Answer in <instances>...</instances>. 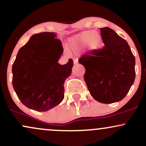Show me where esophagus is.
I'll use <instances>...</instances> for the list:
<instances>
[{
    "instance_id": "esophagus-1",
    "label": "esophagus",
    "mask_w": 146,
    "mask_h": 146,
    "mask_svg": "<svg viewBox=\"0 0 146 146\" xmlns=\"http://www.w3.org/2000/svg\"><path fill=\"white\" fill-rule=\"evenodd\" d=\"M73 62H74L75 64H77L78 63V59H77V58H75V59H73Z\"/></svg>"
}]
</instances>
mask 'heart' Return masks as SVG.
Segmentation results:
<instances>
[{"instance_id":"b5f03b06","label":"heart","mask_w":146,"mask_h":146,"mask_svg":"<svg viewBox=\"0 0 146 146\" xmlns=\"http://www.w3.org/2000/svg\"><path fill=\"white\" fill-rule=\"evenodd\" d=\"M86 45L90 51H99L103 45L101 34L98 31H86L72 38L70 41V46L75 50L84 47Z\"/></svg>"}]
</instances>
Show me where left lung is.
I'll return each instance as SVG.
<instances>
[{"label":"left lung","mask_w":146,"mask_h":146,"mask_svg":"<svg viewBox=\"0 0 146 146\" xmlns=\"http://www.w3.org/2000/svg\"><path fill=\"white\" fill-rule=\"evenodd\" d=\"M104 46L79 59L86 68L84 80L90 95L103 104L119 102L135 79V58L130 46L109 27L100 28Z\"/></svg>","instance_id":"obj_1"}]
</instances>
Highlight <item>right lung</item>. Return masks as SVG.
<instances>
[{
  "label": "right lung",
  "instance_id": "1",
  "mask_svg": "<svg viewBox=\"0 0 146 146\" xmlns=\"http://www.w3.org/2000/svg\"><path fill=\"white\" fill-rule=\"evenodd\" d=\"M56 34L33 35L18 51L12 65V84L18 98L27 108L45 112L64 99V83L71 74L72 59L58 62L63 47Z\"/></svg>",
  "mask_w": 146,
  "mask_h": 146
}]
</instances>
